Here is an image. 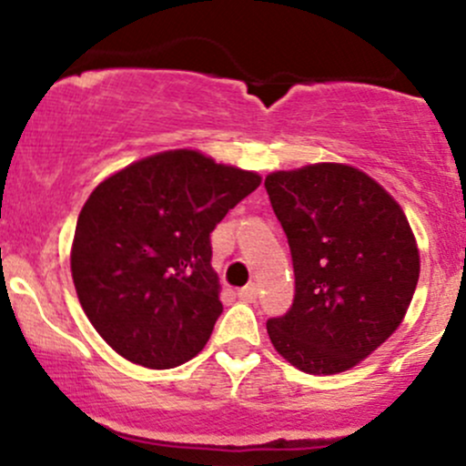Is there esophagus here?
Segmentation results:
<instances>
[{
    "mask_svg": "<svg viewBox=\"0 0 466 466\" xmlns=\"http://www.w3.org/2000/svg\"><path fill=\"white\" fill-rule=\"evenodd\" d=\"M237 296H238L243 302H254L256 298H258V287H256V285H248V287L238 289Z\"/></svg>",
    "mask_w": 466,
    "mask_h": 466,
    "instance_id": "esophagus-1",
    "label": "esophagus"
}]
</instances>
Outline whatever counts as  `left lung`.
Returning a JSON list of instances; mask_svg holds the SVG:
<instances>
[{
    "mask_svg": "<svg viewBox=\"0 0 466 466\" xmlns=\"http://www.w3.org/2000/svg\"><path fill=\"white\" fill-rule=\"evenodd\" d=\"M291 248L296 298L267 322L278 355L337 374L372 355L403 322L420 274L408 217L370 175L319 162L265 177Z\"/></svg>",
    "mask_w": 466,
    "mask_h": 466,
    "instance_id": "obj_1",
    "label": "left lung"
}]
</instances>
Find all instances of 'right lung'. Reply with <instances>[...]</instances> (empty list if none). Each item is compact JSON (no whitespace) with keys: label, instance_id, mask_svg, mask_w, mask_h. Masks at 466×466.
<instances>
[{"label":"right lung","instance_id":"obj_1","mask_svg":"<svg viewBox=\"0 0 466 466\" xmlns=\"http://www.w3.org/2000/svg\"><path fill=\"white\" fill-rule=\"evenodd\" d=\"M260 175L192 148L137 159L100 181L74 232L72 280L117 355L166 370L210 339L223 311L210 232Z\"/></svg>","mask_w":466,"mask_h":466}]
</instances>
